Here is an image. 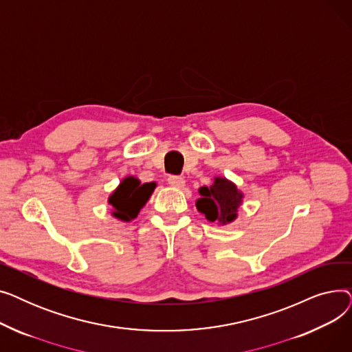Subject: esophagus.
<instances>
[{
	"label": "esophagus",
	"mask_w": 352,
	"mask_h": 352,
	"mask_svg": "<svg viewBox=\"0 0 352 352\" xmlns=\"http://www.w3.org/2000/svg\"><path fill=\"white\" fill-rule=\"evenodd\" d=\"M168 184L171 187L182 188L184 186H186V179H184L182 177H178V175H170L168 177Z\"/></svg>",
	"instance_id": "esophagus-1"
}]
</instances>
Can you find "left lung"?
Wrapping results in <instances>:
<instances>
[{"label": "left lung", "instance_id": "left-lung-1", "mask_svg": "<svg viewBox=\"0 0 352 352\" xmlns=\"http://www.w3.org/2000/svg\"><path fill=\"white\" fill-rule=\"evenodd\" d=\"M201 198L197 201V210L206 215L211 223H231L236 217L238 206L241 204L243 194L238 192L232 182L226 178H215L212 186L199 188Z\"/></svg>", "mask_w": 352, "mask_h": 352}]
</instances>
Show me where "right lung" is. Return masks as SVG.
I'll list each match as a JSON object with an SVG mask.
<instances>
[{"label": "right lung", "instance_id": "right-lung-1", "mask_svg": "<svg viewBox=\"0 0 352 352\" xmlns=\"http://www.w3.org/2000/svg\"><path fill=\"white\" fill-rule=\"evenodd\" d=\"M154 188L155 182L140 184L137 178L126 177L108 199L109 204L114 207V215L122 221L134 219Z\"/></svg>", "mask_w": 352, "mask_h": 352}]
</instances>
